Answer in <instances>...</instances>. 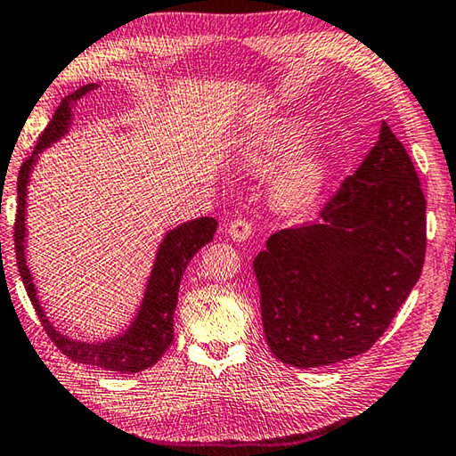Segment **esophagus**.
<instances>
[{"instance_id":"esophagus-1","label":"esophagus","mask_w":456,"mask_h":456,"mask_svg":"<svg viewBox=\"0 0 456 456\" xmlns=\"http://www.w3.org/2000/svg\"><path fill=\"white\" fill-rule=\"evenodd\" d=\"M227 233L229 237L233 239V241H245V239H249L253 233V225L249 219L245 217H237L229 223L227 227Z\"/></svg>"}]
</instances>
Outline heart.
<instances>
[{
    "instance_id": "obj_1",
    "label": "heart",
    "mask_w": 456,
    "mask_h": 456,
    "mask_svg": "<svg viewBox=\"0 0 456 456\" xmlns=\"http://www.w3.org/2000/svg\"><path fill=\"white\" fill-rule=\"evenodd\" d=\"M314 130L302 118H273L243 142L241 159L253 168H269L293 157L310 142ZM330 165L320 152H310L291 163L277 179V197L283 205L302 209L318 199L328 183Z\"/></svg>"
}]
</instances>
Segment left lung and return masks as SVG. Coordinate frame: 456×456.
<instances>
[{"label": "left lung", "instance_id": "left-lung-1", "mask_svg": "<svg viewBox=\"0 0 456 456\" xmlns=\"http://www.w3.org/2000/svg\"><path fill=\"white\" fill-rule=\"evenodd\" d=\"M424 251L427 199L403 142L382 122L320 219L277 231L253 259L269 350L297 368L370 350L419 281Z\"/></svg>", "mask_w": 456, "mask_h": 456}]
</instances>
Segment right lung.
<instances>
[{
	"instance_id": "1",
	"label": "right lung",
	"mask_w": 456,
	"mask_h": 456,
	"mask_svg": "<svg viewBox=\"0 0 456 456\" xmlns=\"http://www.w3.org/2000/svg\"><path fill=\"white\" fill-rule=\"evenodd\" d=\"M98 88V84H86L80 86L72 94L61 100L60 106L53 112L50 125L37 141L32 157L26 159L18 175V209H15V225H13V241H15V259L21 281L26 285L28 297L32 302L34 310L40 318L45 334L56 344V348L78 364L96 366L110 372L133 374L157 364L160 356L167 352L175 338L173 315L179 299L181 277L187 269L192 256L213 239L217 231V221L213 217H199L183 223L165 235L157 251L152 272L146 283V291L142 304L138 307V314L130 326L120 336H114L104 342H80L72 339L52 326V322L45 318L44 307L37 299L34 277L29 273L26 264V199H28V183L29 173L40 159V152L48 149L50 144L60 141L68 133L72 125V106L82 96H86L90 90Z\"/></svg>"
}]
</instances>
